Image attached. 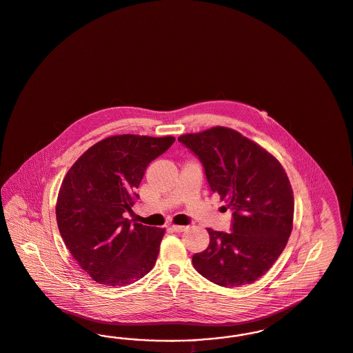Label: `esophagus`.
Here are the masks:
<instances>
[{
  "mask_svg": "<svg viewBox=\"0 0 353 353\" xmlns=\"http://www.w3.org/2000/svg\"><path fill=\"white\" fill-rule=\"evenodd\" d=\"M174 232H183V231H185L188 227L186 226H180V225H172V227H170Z\"/></svg>",
  "mask_w": 353,
  "mask_h": 353,
  "instance_id": "obj_1",
  "label": "esophagus"
}]
</instances>
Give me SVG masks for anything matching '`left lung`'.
<instances>
[{
  "label": "left lung",
  "instance_id": "left-lung-1",
  "mask_svg": "<svg viewBox=\"0 0 353 353\" xmlns=\"http://www.w3.org/2000/svg\"><path fill=\"white\" fill-rule=\"evenodd\" d=\"M179 141L199 157L212 193L232 210V232L208 228V248L193 256L205 279L221 286L259 280L279 259L293 230V189L281 163L236 130L215 126Z\"/></svg>",
  "mask_w": 353,
  "mask_h": 353
}]
</instances>
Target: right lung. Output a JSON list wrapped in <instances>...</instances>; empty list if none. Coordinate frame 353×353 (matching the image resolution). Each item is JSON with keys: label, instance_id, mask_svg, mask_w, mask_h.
<instances>
[{"label": "right lung", "instance_id": "1", "mask_svg": "<svg viewBox=\"0 0 353 353\" xmlns=\"http://www.w3.org/2000/svg\"><path fill=\"white\" fill-rule=\"evenodd\" d=\"M173 137L122 134L97 141L80 156L60 186L57 221L67 248L101 285L125 286L155 265L165 228L123 218L139 198L144 170Z\"/></svg>", "mask_w": 353, "mask_h": 353}]
</instances>
